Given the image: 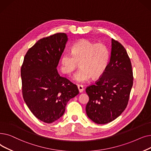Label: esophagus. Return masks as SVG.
Wrapping results in <instances>:
<instances>
[{"instance_id": "1", "label": "esophagus", "mask_w": 151, "mask_h": 151, "mask_svg": "<svg viewBox=\"0 0 151 151\" xmlns=\"http://www.w3.org/2000/svg\"><path fill=\"white\" fill-rule=\"evenodd\" d=\"M77 88H78V91H79L80 93H82V92H83V87L82 85H77Z\"/></svg>"}]
</instances>
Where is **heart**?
Here are the masks:
<instances>
[{"instance_id":"obj_1","label":"heart","mask_w":151,"mask_h":151,"mask_svg":"<svg viewBox=\"0 0 151 151\" xmlns=\"http://www.w3.org/2000/svg\"><path fill=\"white\" fill-rule=\"evenodd\" d=\"M109 60L108 47L102 42L95 43L87 39L78 40L72 46L71 53H64L61 57L62 73L70 76L79 63L81 67L74 76L77 82L96 78L105 72Z\"/></svg>"}]
</instances>
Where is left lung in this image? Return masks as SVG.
Wrapping results in <instances>:
<instances>
[{
  "instance_id": "obj_1",
  "label": "left lung",
  "mask_w": 151,
  "mask_h": 151,
  "mask_svg": "<svg viewBox=\"0 0 151 151\" xmlns=\"http://www.w3.org/2000/svg\"><path fill=\"white\" fill-rule=\"evenodd\" d=\"M133 83L132 66L125 48L112 39L110 61L103 74L89 85L86 92L88 117L98 124H106L117 118L127 106Z\"/></svg>"
}]
</instances>
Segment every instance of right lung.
Listing matches in <instances>:
<instances>
[{"mask_svg":"<svg viewBox=\"0 0 151 151\" xmlns=\"http://www.w3.org/2000/svg\"><path fill=\"white\" fill-rule=\"evenodd\" d=\"M68 39L65 33L40 39L28 50L21 66L24 101L34 116L45 123L59 119L67 103L78 94L77 85L61 77L56 69Z\"/></svg>","mask_w":151,"mask_h":151,"instance_id":"add662e5","label":"right lung"}]
</instances>
